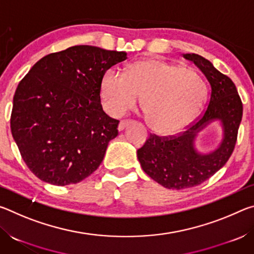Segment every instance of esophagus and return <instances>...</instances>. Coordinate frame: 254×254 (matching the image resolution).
Returning a JSON list of instances; mask_svg holds the SVG:
<instances>
[{
  "label": "esophagus",
  "mask_w": 254,
  "mask_h": 254,
  "mask_svg": "<svg viewBox=\"0 0 254 254\" xmlns=\"http://www.w3.org/2000/svg\"><path fill=\"white\" fill-rule=\"evenodd\" d=\"M131 123H133L132 120H123V121H121L119 124V131H123L124 128H126L128 124H131Z\"/></svg>",
  "instance_id": "1"
}]
</instances>
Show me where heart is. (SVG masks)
<instances>
[{
	"label": "heart",
	"mask_w": 254,
	"mask_h": 254,
	"mask_svg": "<svg viewBox=\"0 0 254 254\" xmlns=\"http://www.w3.org/2000/svg\"><path fill=\"white\" fill-rule=\"evenodd\" d=\"M140 105L152 130L173 134L189 126L203 109L206 84L192 68L160 58H147L127 68L124 75L114 69L101 80V101L113 117H122Z\"/></svg>",
	"instance_id": "obj_1"
}]
</instances>
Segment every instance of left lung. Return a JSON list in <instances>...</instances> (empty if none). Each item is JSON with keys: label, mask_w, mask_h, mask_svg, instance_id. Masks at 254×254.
Returning a JSON list of instances; mask_svg holds the SVG:
<instances>
[{"label": "left lung", "mask_w": 254, "mask_h": 254, "mask_svg": "<svg viewBox=\"0 0 254 254\" xmlns=\"http://www.w3.org/2000/svg\"><path fill=\"white\" fill-rule=\"evenodd\" d=\"M184 57L194 62L210 85L208 105L204 113L177 135L150 134L136 156L145 174L168 189L197 186L220 170L233 152L243 105L238 89L230 77L222 74L209 60L196 54ZM213 121H221L223 139L209 154H199L194 149L195 135Z\"/></svg>", "instance_id": "1"}]
</instances>
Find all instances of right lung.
Returning a JSON list of instances; mask_svg holds the SVG:
<instances>
[{"label": "right lung", "mask_w": 254, "mask_h": 254, "mask_svg": "<svg viewBox=\"0 0 254 254\" xmlns=\"http://www.w3.org/2000/svg\"><path fill=\"white\" fill-rule=\"evenodd\" d=\"M124 51L74 46L45 56L20 81L11 132L25 165L42 182L77 184L103 161L119 120L101 104V80Z\"/></svg>", "instance_id": "1"}]
</instances>
